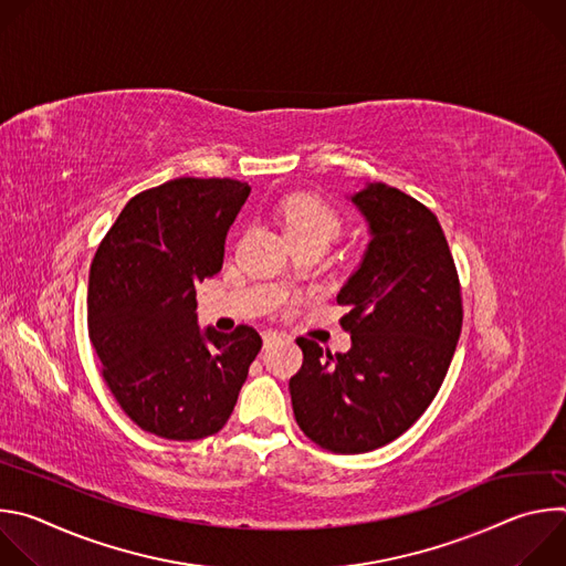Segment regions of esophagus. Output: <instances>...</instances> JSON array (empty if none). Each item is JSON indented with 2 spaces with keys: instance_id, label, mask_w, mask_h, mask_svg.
<instances>
[{
  "instance_id": "1",
  "label": "esophagus",
  "mask_w": 566,
  "mask_h": 566,
  "mask_svg": "<svg viewBox=\"0 0 566 566\" xmlns=\"http://www.w3.org/2000/svg\"><path fill=\"white\" fill-rule=\"evenodd\" d=\"M262 338H264V347H269L271 343H275L280 338V334L273 329H266V332H262Z\"/></svg>"
}]
</instances>
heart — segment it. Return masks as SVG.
<instances>
[{"instance_id": "b5f03b06", "label": "heart", "mask_w": 566, "mask_h": 566, "mask_svg": "<svg viewBox=\"0 0 566 566\" xmlns=\"http://www.w3.org/2000/svg\"><path fill=\"white\" fill-rule=\"evenodd\" d=\"M275 219L280 221L289 244L293 241H319L329 247L340 230V212L322 197L308 192L286 195L275 203Z\"/></svg>"}]
</instances>
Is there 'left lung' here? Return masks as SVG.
Segmentation results:
<instances>
[{
  "label": "left lung",
  "mask_w": 566,
  "mask_h": 566,
  "mask_svg": "<svg viewBox=\"0 0 566 566\" xmlns=\"http://www.w3.org/2000/svg\"><path fill=\"white\" fill-rule=\"evenodd\" d=\"M352 201L369 221L360 269L338 293L347 354L297 338L302 367L289 380L300 430L338 454L376 450L410 430L434 400L457 340L463 302L448 239L415 197L371 184Z\"/></svg>",
  "instance_id": "obj_1"
}]
</instances>
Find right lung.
I'll return each mask as SVG.
<instances>
[{
    "label": "right lung",
    "mask_w": 566,
    "mask_h": 566,
    "mask_svg": "<svg viewBox=\"0 0 566 566\" xmlns=\"http://www.w3.org/2000/svg\"><path fill=\"white\" fill-rule=\"evenodd\" d=\"M249 184L181 177L123 208L92 262L87 325L101 374L145 432L195 441L230 419L260 334L197 327V284L221 271Z\"/></svg>",
    "instance_id": "1"
}]
</instances>
